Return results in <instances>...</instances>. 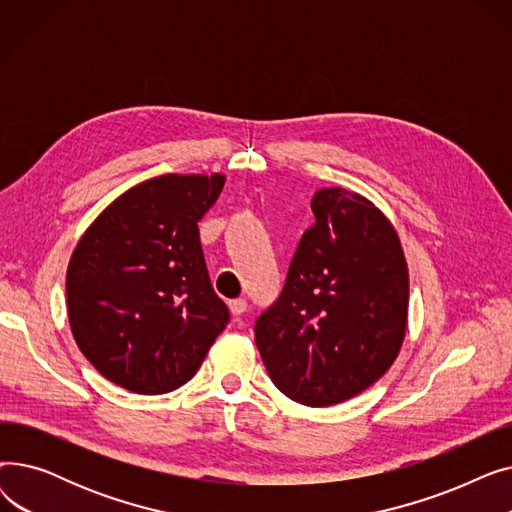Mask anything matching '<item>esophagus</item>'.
<instances>
[{
	"mask_svg": "<svg viewBox=\"0 0 512 512\" xmlns=\"http://www.w3.org/2000/svg\"><path fill=\"white\" fill-rule=\"evenodd\" d=\"M228 307H230V313H232L234 317H240L242 313L247 311V301H245V299H232V301L228 303Z\"/></svg>",
	"mask_w": 512,
	"mask_h": 512,
	"instance_id": "esophagus-1",
	"label": "esophagus"
}]
</instances>
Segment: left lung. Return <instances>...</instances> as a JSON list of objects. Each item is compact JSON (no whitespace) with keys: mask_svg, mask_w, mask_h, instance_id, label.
Returning <instances> with one entry per match:
<instances>
[{"mask_svg":"<svg viewBox=\"0 0 512 512\" xmlns=\"http://www.w3.org/2000/svg\"><path fill=\"white\" fill-rule=\"evenodd\" d=\"M315 224L292 257L278 303L255 326L276 388L330 407L378 382L409 324V265L386 213L346 188H321Z\"/></svg>","mask_w":512,"mask_h":512,"instance_id":"1","label":"left lung"}]
</instances>
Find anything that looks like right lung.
Here are the masks:
<instances>
[{
	"label": "right lung",
	"instance_id": "obj_1",
	"mask_svg": "<svg viewBox=\"0 0 512 512\" xmlns=\"http://www.w3.org/2000/svg\"><path fill=\"white\" fill-rule=\"evenodd\" d=\"M224 182L220 172L149 178L78 238L66 272L68 321L105 380L137 394L172 392L226 328L197 226Z\"/></svg>",
	"mask_w": 512,
	"mask_h": 512
}]
</instances>
